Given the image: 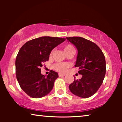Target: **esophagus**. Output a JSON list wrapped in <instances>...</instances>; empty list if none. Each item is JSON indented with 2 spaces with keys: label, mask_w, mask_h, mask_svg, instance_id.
<instances>
[{
  "label": "esophagus",
  "mask_w": 122,
  "mask_h": 122,
  "mask_svg": "<svg viewBox=\"0 0 122 122\" xmlns=\"http://www.w3.org/2000/svg\"><path fill=\"white\" fill-rule=\"evenodd\" d=\"M65 75V74H62V73H59V74H58V76H59V77H64Z\"/></svg>",
  "instance_id": "34e87169"
}]
</instances>
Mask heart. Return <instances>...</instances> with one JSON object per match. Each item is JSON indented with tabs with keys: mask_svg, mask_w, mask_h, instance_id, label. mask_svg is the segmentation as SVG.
Listing matches in <instances>:
<instances>
[{
	"mask_svg": "<svg viewBox=\"0 0 122 122\" xmlns=\"http://www.w3.org/2000/svg\"><path fill=\"white\" fill-rule=\"evenodd\" d=\"M64 49L65 52L66 54L67 53H68L69 51H71V50L75 49L74 47L72 45H71L68 44L65 45L64 47ZM52 53L53 51H51V53H50V56L52 55ZM69 65L67 63H64V62H58L57 63V64H54V66H53V68L54 69L56 70V71H58L59 72H65L66 71H67V69L69 68Z\"/></svg>",
	"mask_w": 122,
	"mask_h": 122,
	"instance_id": "1",
	"label": "heart"
}]
</instances>
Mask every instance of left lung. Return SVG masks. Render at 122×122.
<instances>
[{"mask_svg": "<svg viewBox=\"0 0 122 122\" xmlns=\"http://www.w3.org/2000/svg\"><path fill=\"white\" fill-rule=\"evenodd\" d=\"M78 50L75 65L81 79L75 80L69 85L73 94L87 98L94 95L101 86L106 72L105 57L96 43L80 37H66Z\"/></svg>", "mask_w": 122, "mask_h": 122, "instance_id": "left-lung-1", "label": "left lung"}]
</instances>
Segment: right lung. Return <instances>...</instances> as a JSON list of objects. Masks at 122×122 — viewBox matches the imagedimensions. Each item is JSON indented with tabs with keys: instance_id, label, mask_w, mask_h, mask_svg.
<instances>
[{
	"instance_id": "1",
	"label": "right lung",
	"mask_w": 122,
	"mask_h": 122,
	"mask_svg": "<svg viewBox=\"0 0 122 122\" xmlns=\"http://www.w3.org/2000/svg\"><path fill=\"white\" fill-rule=\"evenodd\" d=\"M65 38L42 37L27 42L19 50L15 61L16 77L26 94L33 98H40L51 91L58 74L50 71L46 76L40 68L47 61L51 51L65 41Z\"/></svg>"
}]
</instances>
